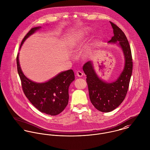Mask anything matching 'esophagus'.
<instances>
[{
  "mask_svg": "<svg viewBox=\"0 0 150 150\" xmlns=\"http://www.w3.org/2000/svg\"><path fill=\"white\" fill-rule=\"evenodd\" d=\"M76 75H77V76H78L79 77H81L83 76V73L82 71L79 70V71H77Z\"/></svg>",
  "mask_w": 150,
  "mask_h": 150,
  "instance_id": "1",
  "label": "esophagus"
}]
</instances>
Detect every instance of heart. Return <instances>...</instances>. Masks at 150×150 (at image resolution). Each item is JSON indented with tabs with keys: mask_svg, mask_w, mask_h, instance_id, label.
Instances as JSON below:
<instances>
[{
	"mask_svg": "<svg viewBox=\"0 0 150 150\" xmlns=\"http://www.w3.org/2000/svg\"><path fill=\"white\" fill-rule=\"evenodd\" d=\"M77 37H75V38H74L73 39V44H75V43H77L78 41H77Z\"/></svg>",
	"mask_w": 150,
	"mask_h": 150,
	"instance_id": "obj_1",
	"label": "heart"
}]
</instances>
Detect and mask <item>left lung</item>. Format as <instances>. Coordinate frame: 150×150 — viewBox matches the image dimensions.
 <instances>
[{"label": "left lung", "instance_id": "1", "mask_svg": "<svg viewBox=\"0 0 150 150\" xmlns=\"http://www.w3.org/2000/svg\"><path fill=\"white\" fill-rule=\"evenodd\" d=\"M110 23L113 29L114 36L108 43L118 44L125 58L124 68L120 76L115 81L107 83L99 78L91 61L83 66V70L86 75V80L90 100L97 110L105 112L114 110L124 100L128 92L133 68L131 50L125 35L115 24L111 22Z\"/></svg>", "mask_w": 150, "mask_h": 150}]
</instances>
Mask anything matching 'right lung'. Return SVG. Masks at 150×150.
<instances>
[{"label":"right lung","instance_id":"1","mask_svg":"<svg viewBox=\"0 0 150 150\" xmlns=\"http://www.w3.org/2000/svg\"><path fill=\"white\" fill-rule=\"evenodd\" d=\"M41 27L32 28L22 41L20 50L25 40ZM19 53L17 57V70L21 81L23 91L30 103L42 112L56 115L67 106L69 102V87L74 80V73L70 69L62 71L43 83H38L28 79L20 67Z\"/></svg>","mask_w":150,"mask_h":150}]
</instances>
